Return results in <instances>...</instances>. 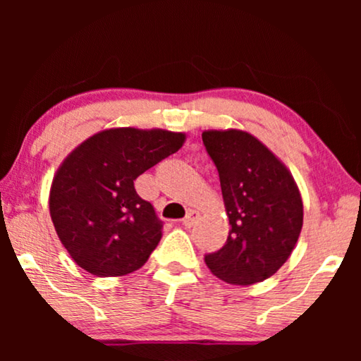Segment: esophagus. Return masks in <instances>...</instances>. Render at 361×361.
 Masks as SVG:
<instances>
[{"instance_id": "obj_1", "label": "esophagus", "mask_w": 361, "mask_h": 361, "mask_svg": "<svg viewBox=\"0 0 361 361\" xmlns=\"http://www.w3.org/2000/svg\"><path fill=\"white\" fill-rule=\"evenodd\" d=\"M197 219H199V214H197L195 210H190L189 214L185 215V219L182 220V225H184L185 228H190V226H194V224L197 221Z\"/></svg>"}]
</instances>
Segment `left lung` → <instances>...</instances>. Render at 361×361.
Here are the masks:
<instances>
[{"label": "left lung", "instance_id": "8db88e82", "mask_svg": "<svg viewBox=\"0 0 361 361\" xmlns=\"http://www.w3.org/2000/svg\"><path fill=\"white\" fill-rule=\"evenodd\" d=\"M219 171L230 235L205 264L225 283L250 286L286 263L302 228V200L283 162L245 131H204Z\"/></svg>", "mask_w": 361, "mask_h": 361}]
</instances>
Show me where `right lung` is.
<instances>
[{
	"label": "right lung",
	"mask_w": 361,
	"mask_h": 361,
	"mask_svg": "<svg viewBox=\"0 0 361 361\" xmlns=\"http://www.w3.org/2000/svg\"><path fill=\"white\" fill-rule=\"evenodd\" d=\"M182 133L116 128L83 141L59 167L49 209L75 263L98 278L140 269L161 240L162 220L135 180L184 145Z\"/></svg>",
	"instance_id": "right-lung-1"
}]
</instances>
